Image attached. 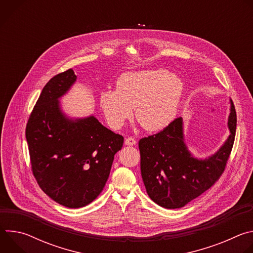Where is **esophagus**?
<instances>
[{
    "instance_id": "34e87169",
    "label": "esophagus",
    "mask_w": 253,
    "mask_h": 253,
    "mask_svg": "<svg viewBox=\"0 0 253 253\" xmlns=\"http://www.w3.org/2000/svg\"><path fill=\"white\" fill-rule=\"evenodd\" d=\"M136 144V140L132 137H128L125 139V145H128V146H133Z\"/></svg>"
}]
</instances>
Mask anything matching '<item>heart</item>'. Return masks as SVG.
<instances>
[{
  "label": "heart",
  "mask_w": 253,
  "mask_h": 253,
  "mask_svg": "<svg viewBox=\"0 0 253 253\" xmlns=\"http://www.w3.org/2000/svg\"><path fill=\"white\" fill-rule=\"evenodd\" d=\"M183 94V83L163 69L127 72L116 82V90L100 94L107 122L119 129L133 115L146 131L164 129L175 118Z\"/></svg>",
  "instance_id": "1"
}]
</instances>
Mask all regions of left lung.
I'll return each instance as SVG.
<instances>
[{
	"label": "left lung",
	"mask_w": 253,
	"mask_h": 253,
	"mask_svg": "<svg viewBox=\"0 0 253 253\" xmlns=\"http://www.w3.org/2000/svg\"><path fill=\"white\" fill-rule=\"evenodd\" d=\"M227 125V140L205 159L193 157L188 150L181 117L157 134L140 139L141 175L149 197L161 207L175 209L208 190L223 173L234 143L236 112L231 100Z\"/></svg>",
	"instance_id": "8db88e82"
}]
</instances>
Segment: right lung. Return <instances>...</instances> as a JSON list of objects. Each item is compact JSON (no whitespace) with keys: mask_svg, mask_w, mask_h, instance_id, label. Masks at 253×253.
<instances>
[{"mask_svg":"<svg viewBox=\"0 0 253 253\" xmlns=\"http://www.w3.org/2000/svg\"><path fill=\"white\" fill-rule=\"evenodd\" d=\"M77 80L69 69L43 88L26 127L33 174L57 203L80 208L102 192L124 138L93 115L69 118L59 99Z\"/></svg>","mask_w":253,"mask_h":253,"instance_id":"1","label":"right lung"}]
</instances>
